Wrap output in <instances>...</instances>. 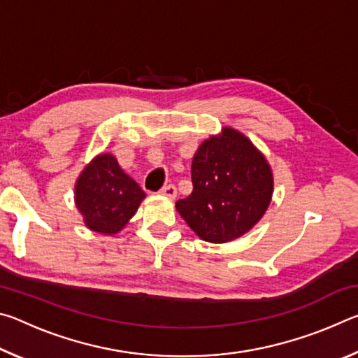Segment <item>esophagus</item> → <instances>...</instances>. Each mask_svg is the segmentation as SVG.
<instances>
[{"instance_id":"1","label":"esophagus","mask_w":358,"mask_h":358,"mask_svg":"<svg viewBox=\"0 0 358 358\" xmlns=\"http://www.w3.org/2000/svg\"><path fill=\"white\" fill-rule=\"evenodd\" d=\"M159 194H161V196L169 197V199H172V201H173V199L177 197V187H175L173 185H167V186L162 187Z\"/></svg>"}]
</instances>
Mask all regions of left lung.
<instances>
[{"label":"left lung","instance_id":"8db88e82","mask_svg":"<svg viewBox=\"0 0 358 358\" xmlns=\"http://www.w3.org/2000/svg\"><path fill=\"white\" fill-rule=\"evenodd\" d=\"M192 192L175 207L199 238L227 243L256 226L273 197V172L256 145L224 126L192 157Z\"/></svg>","mask_w":358,"mask_h":358}]
</instances>
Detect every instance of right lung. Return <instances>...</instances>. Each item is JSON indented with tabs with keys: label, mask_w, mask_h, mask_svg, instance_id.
Here are the masks:
<instances>
[{
	"label": "right lung",
	"mask_w": 358,
	"mask_h": 358,
	"mask_svg": "<svg viewBox=\"0 0 358 358\" xmlns=\"http://www.w3.org/2000/svg\"><path fill=\"white\" fill-rule=\"evenodd\" d=\"M145 197L141 186L120 167L112 153L94 156L74 186L76 207L85 226L110 237L124 229Z\"/></svg>",
	"instance_id": "right-lung-1"
}]
</instances>
